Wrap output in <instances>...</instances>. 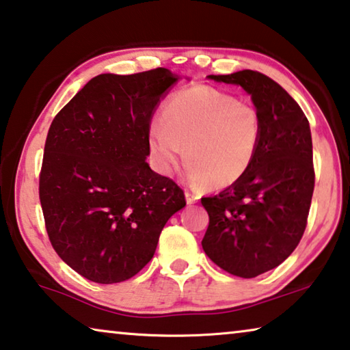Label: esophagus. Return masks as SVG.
I'll list each match as a JSON object with an SVG mask.
<instances>
[{
    "label": "esophagus",
    "instance_id": "obj_1",
    "mask_svg": "<svg viewBox=\"0 0 350 350\" xmlns=\"http://www.w3.org/2000/svg\"><path fill=\"white\" fill-rule=\"evenodd\" d=\"M185 198H187L188 204H195V202H198V199H199L196 193H191V191H185Z\"/></svg>",
    "mask_w": 350,
    "mask_h": 350
}]
</instances>
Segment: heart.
<instances>
[{
    "label": "heart",
    "instance_id": "b5f03b06",
    "mask_svg": "<svg viewBox=\"0 0 350 350\" xmlns=\"http://www.w3.org/2000/svg\"><path fill=\"white\" fill-rule=\"evenodd\" d=\"M263 118L251 103L208 85L187 87L165 103L162 120H154L148 148L160 173L171 174L182 157L188 176L213 188L240 180L257 159Z\"/></svg>",
    "mask_w": 350,
    "mask_h": 350
}]
</instances>
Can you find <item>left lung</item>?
<instances>
[{
  "instance_id": "8db88e82",
  "label": "left lung",
  "mask_w": 350,
  "mask_h": 350,
  "mask_svg": "<svg viewBox=\"0 0 350 350\" xmlns=\"http://www.w3.org/2000/svg\"><path fill=\"white\" fill-rule=\"evenodd\" d=\"M208 77L241 85L263 118L251 170L201 199L208 213L204 252L227 273L252 279L290 257L307 227L314 190L312 132L299 104L266 75L243 70Z\"/></svg>"
}]
</instances>
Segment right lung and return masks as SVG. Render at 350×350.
Instances as JSON below:
<instances>
[{
    "label": "right lung",
    "instance_id": "1",
    "mask_svg": "<svg viewBox=\"0 0 350 350\" xmlns=\"http://www.w3.org/2000/svg\"><path fill=\"white\" fill-rule=\"evenodd\" d=\"M177 76L166 68L99 75L49 126L38 196L54 251L77 274L118 284L145 268L184 190L149 168L154 109Z\"/></svg>",
    "mask_w": 350,
    "mask_h": 350
}]
</instances>
